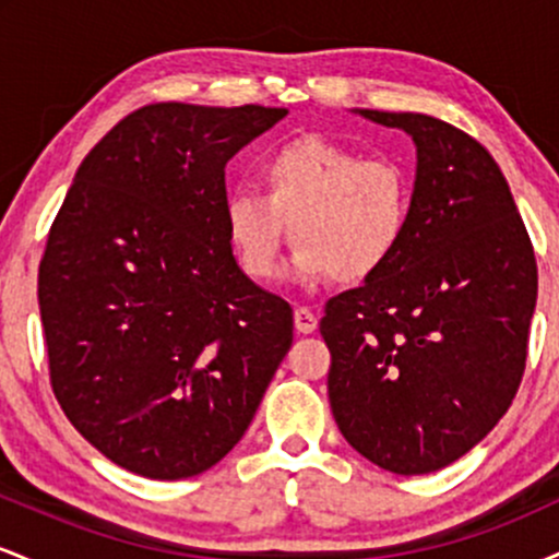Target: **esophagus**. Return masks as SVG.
<instances>
[{
	"label": "esophagus",
	"mask_w": 559,
	"mask_h": 559,
	"mask_svg": "<svg viewBox=\"0 0 559 559\" xmlns=\"http://www.w3.org/2000/svg\"><path fill=\"white\" fill-rule=\"evenodd\" d=\"M294 325H297L299 333H312L318 329V316L310 307H297L294 310Z\"/></svg>",
	"instance_id": "34e87169"
}]
</instances>
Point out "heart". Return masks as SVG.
Instances as JSON below:
<instances>
[{
    "mask_svg": "<svg viewBox=\"0 0 559 559\" xmlns=\"http://www.w3.org/2000/svg\"><path fill=\"white\" fill-rule=\"evenodd\" d=\"M260 191H234L226 234L249 278L278 271L292 226L294 273L305 284L373 281L396 258L413 221V186L394 159L362 157L336 141L305 136L262 157Z\"/></svg>",
    "mask_w": 559,
    "mask_h": 559,
    "instance_id": "heart-1",
    "label": "heart"
}]
</instances>
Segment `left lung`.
I'll return each instance as SVG.
<instances>
[{
  "mask_svg": "<svg viewBox=\"0 0 559 559\" xmlns=\"http://www.w3.org/2000/svg\"><path fill=\"white\" fill-rule=\"evenodd\" d=\"M418 146L413 221L373 281L325 301L329 400L362 457L423 476L471 452L515 400L538 271L502 170L418 112L360 110Z\"/></svg>",
  "mask_w": 559,
  "mask_h": 559,
  "instance_id": "obj_1",
  "label": "left lung"
}]
</instances>
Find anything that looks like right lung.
Listing matches in <instances>:
<instances>
[{
  "label": "right lung",
  "instance_id": "obj_1",
  "mask_svg": "<svg viewBox=\"0 0 559 559\" xmlns=\"http://www.w3.org/2000/svg\"><path fill=\"white\" fill-rule=\"evenodd\" d=\"M284 115L141 107L88 152L49 228V383L75 431L136 476L221 463L292 346V307L241 273L226 234V163Z\"/></svg>",
  "mask_w": 559,
  "mask_h": 559
}]
</instances>
